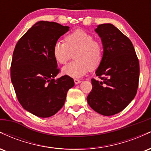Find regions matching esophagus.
Wrapping results in <instances>:
<instances>
[{
    "instance_id": "34e87169",
    "label": "esophagus",
    "mask_w": 151,
    "mask_h": 151,
    "mask_svg": "<svg viewBox=\"0 0 151 151\" xmlns=\"http://www.w3.org/2000/svg\"><path fill=\"white\" fill-rule=\"evenodd\" d=\"M74 83H75V84H79V83H81V81L79 80V79H74Z\"/></svg>"
}]
</instances>
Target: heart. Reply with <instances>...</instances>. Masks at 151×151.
I'll list each match as a JSON object with an SVG mask.
<instances>
[{
	"label": "heart",
	"mask_w": 151,
	"mask_h": 151,
	"mask_svg": "<svg viewBox=\"0 0 151 151\" xmlns=\"http://www.w3.org/2000/svg\"><path fill=\"white\" fill-rule=\"evenodd\" d=\"M74 54V61L62 68L65 75L73 78L84 76L88 71L98 68L103 58V48L98 41L93 40L92 35L85 31L77 30L67 35L65 43L58 41L53 46L55 60L65 65Z\"/></svg>",
	"instance_id": "b5f03b06"
}]
</instances>
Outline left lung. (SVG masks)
I'll return each instance as SVG.
<instances>
[{
	"mask_svg": "<svg viewBox=\"0 0 151 151\" xmlns=\"http://www.w3.org/2000/svg\"><path fill=\"white\" fill-rule=\"evenodd\" d=\"M95 32L103 45L102 61L91 79L87 102L104 116L116 114L134 99L139 80V62L131 41L111 23L99 25Z\"/></svg>",
	"mask_w": 151,
	"mask_h": 151,
	"instance_id": "obj_1",
	"label": "left lung"
}]
</instances>
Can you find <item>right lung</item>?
Wrapping results in <instances>:
<instances>
[{"mask_svg": "<svg viewBox=\"0 0 151 151\" xmlns=\"http://www.w3.org/2000/svg\"><path fill=\"white\" fill-rule=\"evenodd\" d=\"M70 27L58 22L39 21L15 45L10 67L11 81L21 106L41 118L55 115L64 106L72 78L59 73L53 46Z\"/></svg>", "mask_w": 151, "mask_h": 151, "instance_id": "1", "label": "right lung"}]
</instances>
